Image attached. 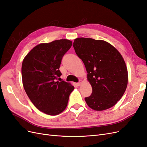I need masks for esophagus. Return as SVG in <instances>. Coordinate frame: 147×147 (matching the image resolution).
<instances>
[{
	"mask_svg": "<svg viewBox=\"0 0 147 147\" xmlns=\"http://www.w3.org/2000/svg\"><path fill=\"white\" fill-rule=\"evenodd\" d=\"M82 81L81 80H79V82H78V83H77V86H81V84H82Z\"/></svg>",
	"mask_w": 147,
	"mask_h": 147,
	"instance_id": "esophagus-1",
	"label": "esophagus"
}]
</instances>
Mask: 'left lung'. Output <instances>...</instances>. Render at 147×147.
Returning <instances> with one entry per match:
<instances>
[{"label":"left lung","mask_w":147,"mask_h":147,"mask_svg":"<svg viewBox=\"0 0 147 147\" xmlns=\"http://www.w3.org/2000/svg\"><path fill=\"white\" fill-rule=\"evenodd\" d=\"M73 45L86 66L92 87L91 95L85 98L87 105L96 111L114 106L127 86V69L122 55L102 40L79 37Z\"/></svg>","instance_id":"1"}]
</instances>
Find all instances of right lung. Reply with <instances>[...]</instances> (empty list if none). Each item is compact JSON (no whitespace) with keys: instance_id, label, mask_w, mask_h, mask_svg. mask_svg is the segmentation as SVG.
<instances>
[{"instance_id":"obj_1","label":"right lung","mask_w":147,"mask_h":147,"mask_svg":"<svg viewBox=\"0 0 147 147\" xmlns=\"http://www.w3.org/2000/svg\"><path fill=\"white\" fill-rule=\"evenodd\" d=\"M72 45L68 39L36 45L25 57L22 74L25 92L34 105L49 115L65 110L74 87L64 81H57L63 57Z\"/></svg>"}]
</instances>
